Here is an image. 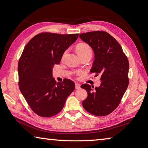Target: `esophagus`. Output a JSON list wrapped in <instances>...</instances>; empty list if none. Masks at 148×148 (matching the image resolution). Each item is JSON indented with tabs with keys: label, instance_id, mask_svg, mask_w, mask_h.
Segmentation results:
<instances>
[{
	"label": "esophagus",
	"instance_id": "obj_1",
	"mask_svg": "<svg viewBox=\"0 0 148 148\" xmlns=\"http://www.w3.org/2000/svg\"><path fill=\"white\" fill-rule=\"evenodd\" d=\"M75 87H76V89H80V85L79 84L76 83V84H75Z\"/></svg>",
	"mask_w": 148,
	"mask_h": 148
}]
</instances>
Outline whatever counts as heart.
Returning a JSON list of instances; mask_svg holds the SVG:
<instances>
[{
  "label": "heart",
  "mask_w": 148,
  "mask_h": 148,
  "mask_svg": "<svg viewBox=\"0 0 148 148\" xmlns=\"http://www.w3.org/2000/svg\"><path fill=\"white\" fill-rule=\"evenodd\" d=\"M76 51L77 53H79L86 51H91V50L88 45L86 44H80L77 46Z\"/></svg>",
  "instance_id": "obj_1"
}]
</instances>
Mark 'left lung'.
Masks as SVG:
<instances>
[{
    "label": "left lung",
    "mask_w": 148,
    "mask_h": 148,
    "mask_svg": "<svg viewBox=\"0 0 148 148\" xmlns=\"http://www.w3.org/2000/svg\"><path fill=\"white\" fill-rule=\"evenodd\" d=\"M79 38L93 50L95 60L90 72L101 76V86H81L87 92L82 102L84 109L97 116L112 113L118 106L129 85V64L119 42L104 31L79 34Z\"/></svg>",
    "instance_id": "left-lung-1"
}]
</instances>
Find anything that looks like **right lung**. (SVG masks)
<instances>
[{"instance_id":"1","label":"right lung","mask_w":148,"mask_h":148,"mask_svg":"<svg viewBox=\"0 0 148 148\" xmlns=\"http://www.w3.org/2000/svg\"><path fill=\"white\" fill-rule=\"evenodd\" d=\"M77 38L78 34L43 32L24 47L17 69L19 89L32 111L40 116L51 117L61 112L75 89L71 79L56 83L52 69Z\"/></svg>"}]
</instances>
